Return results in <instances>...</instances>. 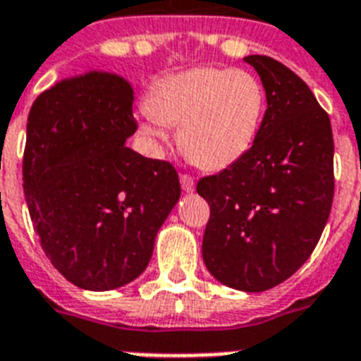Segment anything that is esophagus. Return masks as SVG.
<instances>
[{
    "label": "esophagus",
    "mask_w": 361,
    "mask_h": 361,
    "mask_svg": "<svg viewBox=\"0 0 361 361\" xmlns=\"http://www.w3.org/2000/svg\"><path fill=\"white\" fill-rule=\"evenodd\" d=\"M180 186H183V190L186 192V194L194 192V188H195L194 178L190 177V175H180Z\"/></svg>",
    "instance_id": "34e87169"
}]
</instances>
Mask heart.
Listing matches in <instances>:
<instances>
[{"label":"heart","instance_id":"1","mask_svg":"<svg viewBox=\"0 0 361 361\" xmlns=\"http://www.w3.org/2000/svg\"><path fill=\"white\" fill-rule=\"evenodd\" d=\"M139 135L160 147L177 128L183 154L205 171L235 166L252 149L264 120L265 90L245 69L192 67L164 77L145 99Z\"/></svg>","mask_w":361,"mask_h":361}]
</instances>
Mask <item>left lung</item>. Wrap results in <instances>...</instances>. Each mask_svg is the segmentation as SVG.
I'll return each instance as SVG.
<instances>
[{"mask_svg":"<svg viewBox=\"0 0 361 361\" xmlns=\"http://www.w3.org/2000/svg\"><path fill=\"white\" fill-rule=\"evenodd\" d=\"M267 109L254 147L235 166L197 183L211 207L203 262L216 281L265 292L292 276L317 247L334 201L328 113L303 80L269 56H247Z\"/></svg>","mask_w":361,"mask_h":361,"instance_id":"obj_1","label":"left lung"}]
</instances>
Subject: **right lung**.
<instances>
[{
	"mask_svg": "<svg viewBox=\"0 0 361 361\" xmlns=\"http://www.w3.org/2000/svg\"><path fill=\"white\" fill-rule=\"evenodd\" d=\"M133 88L105 71L56 82L27 116L24 195L47 258L75 286L105 292L147 269L177 205L169 161L126 147Z\"/></svg>",
	"mask_w": 361,
	"mask_h": 361,
	"instance_id": "1",
	"label": "right lung"
}]
</instances>
